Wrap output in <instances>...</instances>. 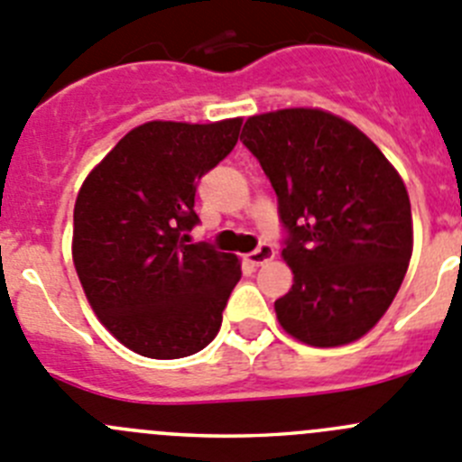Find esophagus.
<instances>
[{
  "instance_id": "obj_1",
  "label": "esophagus",
  "mask_w": 462,
  "mask_h": 462,
  "mask_svg": "<svg viewBox=\"0 0 462 462\" xmlns=\"http://www.w3.org/2000/svg\"><path fill=\"white\" fill-rule=\"evenodd\" d=\"M275 257V248L271 244H260L253 253H248V262H251L253 266H262L266 264L269 260H273Z\"/></svg>"
}]
</instances>
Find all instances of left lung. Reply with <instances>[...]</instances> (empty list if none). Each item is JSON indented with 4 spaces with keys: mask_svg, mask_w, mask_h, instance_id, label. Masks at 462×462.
Returning a JSON list of instances; mask_svg holds the SVG:
<instances>
[{
    "mask_svg": "<svg viewBox=\"0 0 462 462\" xmlns=\"http://www.w3.org/2000/svg\"><path fill=\"white\" fill-rule=\"evenodd\" d=\"M241 141L278 196L291 290L278 321L310 346H342L376 326L412 255L408 191L357 127L319 109L245 120Z\"/></svg>",
    "mask_w": 462,
    "mask_h": 462,
    "instance_id": "8db88e82",
    "label": "left lung"
}]
</instances>
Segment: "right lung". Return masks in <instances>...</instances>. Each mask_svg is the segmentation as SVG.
<instances>
[{
	"mask_svg": "<svg viewBox=\"0 0 462 462\" xmlns=\"http://www.w3.org/2000/svg\"><path fill=\"white\" fill-rule=\"evenodd\" d=\"M241 120L145 123L118 141L75 202L72 260L95 314L118 342L154 360L217 337L239 260L189 232L196 189L239 139Z\"/></svg>",
	"mask_w": 462,
	"mask_h": 462,
	"instance_id": "1",
	"label": "right lung"
}]
</instances>
